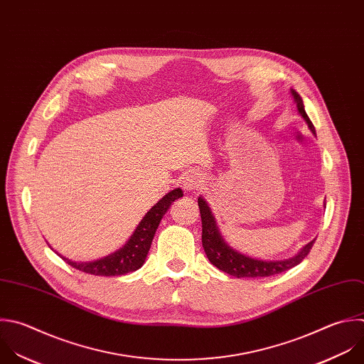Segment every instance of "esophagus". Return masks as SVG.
Returning <instances> with one entry per match:
<instances>
[{"label": "esophagus", "mask_w": 364, "mask_h": 364, "mask_svg": "<svg viewBox=\"0 0 364 364\" xmlns=\"http://www.w3.org/2000/svg\"><path fill=\"white\" fill-rule=\"evenodd\" d=\"M204 178L198 173H187L183 177V188L186 191H196L200 187H203Z\"/></svg>", "instance_id": "1"}]
</instances>
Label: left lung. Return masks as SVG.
<instances>
[{
    "mask_svg": "<svg viewBox=\"0 0 364 364\" xmlns=\"http://www.w3.org/2000/svg\"><path fill=\"white\" fill-rule=\"evenodd\" d=\"M291 95L294 98V102L297 105L299 114L304 118L307 123L310 132L316 136V129L313 123L310 121L309 115L306 114L303 100L299 92L294 90H290ZM198 208L201 214V227H203V234H201V241H203V249L213 266H215L218 270L234 276L237 279H264L270 277L279 273H283L297 264H300L304 257L310 253L314 241L311 240L309 245H306L294 257L286 259V260H276V262H266V260H259L253 259L250 256L241 255L240 252L234 250L230 247L223 235L220 234V230L215 224V218L205 203L203 197H198Z\"/></svg>",
    "mask_w": 364,
    "mask_h": 364,
    "instance_id": "1",
    "label": "left lung"
}]
</instances>
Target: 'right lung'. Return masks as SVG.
Returning <instances> with one entry per match:
<instances>
[{
    "label": "right lung",
    "mask_w": 364,
    "mask_h": 364,
    "mask_svg": "<svg viewBox=\"0 0 364 364\" xmlns=\"http://www.w3.org/2000/svg\"><path fill=\"white\" fill-rule=\"evenodd\" d=\"M183 197L181 188H176L170 193H167L157 204H154L147 214L143 217L140 224L137 225L136 231L130 237L127 243L121 247L119 250L111 253L107 257L94 260V262H73L61 255H58L65 263H68L71 267L94 274V276H123L132 272L139 270L149 255V250L151 247V241L154 238L156 230L163 218V215L170 208L171 203L177 198Z\"/></svg>",
    "instance_id": "1"
}]
</instances>
